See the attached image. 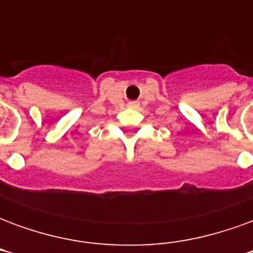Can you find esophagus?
Returning <instances> with one entry per match:
<instances>
[{
	"mask_svg": "<svg viewBox=\"0 0 253 253\" xmlns=\"http://www.w3.org/2000/svg\"><path fill=\"white\" fill-rule=\"evenodd\" d=\"M127 107H128V108H132V110H137L138 107H139V103H138V101H128V103H127Z\"/></svg>",
	"mask_w": 253,
	"mask_h": 253,
	"instance_id": "esophagus-1",
	"label": "esophagus"
}]
</instances>
